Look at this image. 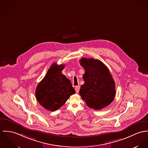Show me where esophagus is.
<instances>
[{
  "label": "esophagus",
  "instance_id": "obj_1",
  "mask_svg": "<svg viewBox=\"0 0 148 148\" xmlns=\"http://www.w3.org/2000/svg\"><path fill=\"white\" fill-rule=\"evenodd\" d=\"M79 89H80V86H77L75 87V91H76L77 93H78V92H79Z\"/></svg>",
  "mask_w": 148,
  "mask_h": 148
}]
</instances>
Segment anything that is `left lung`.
Masks as SVG:
<instances>
[{
	"instance_id": "1",
	"label": "left lung",
	"mask_w": 148,
	"mask_h": 148,
	"mask_svg": "<svg viewBox=\"0 0 148 148\" xmlns=\"http://www.w3.org/2000/svg\"><path fill=\"white\" fill-rule=\"evenodd\" d=\"M80 64L84 69V83L79 95L90 108L100 110L114 100L115 83L109 69L101 61L93 58H82Z\"/></svg>"
}]
</instances>
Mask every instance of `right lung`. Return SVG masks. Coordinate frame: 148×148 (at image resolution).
I'll return each mask as SVG.
<instances>
[{"instance_id":"add662e5","label":"right lung","mask_w":148,"mask_h":148,"mask_svg":"<svg viewBox=\"0 0 148 148\" xmlns=\"http://www.w3.org/2000/svg\"><path fill=\"white\" fill-rule=\"evenodd\" d=\"M64 65H51L36 90V98L45 109L54 111L61 107L75 91L70 81L62 74Z\"/></svg>"}]
</instances>
